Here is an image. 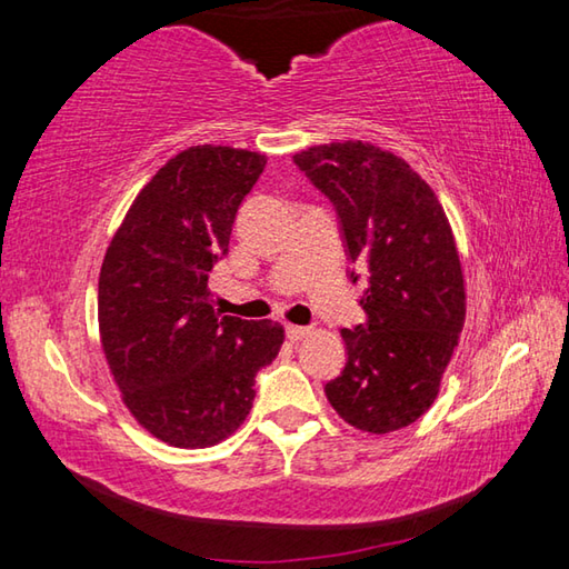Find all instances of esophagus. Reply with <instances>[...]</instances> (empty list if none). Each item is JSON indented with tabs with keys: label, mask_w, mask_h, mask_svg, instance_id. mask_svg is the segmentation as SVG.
<instances>
[{
	"label": "esophagus",
	"mask_w": 569,
	"mask_h": 569,
	"mask_svg": "<svg viewBox=\"0 0 569 569\" xmlns=\"http://www.w3.org/2000/svg\"><path fill=\"white\" fill-rule=\"evenodd\" d=\"M308 333H311V329H308V326H293V323L286 326V336L291 341H301V339H306Z\"/></svg>",
	"instance_id": "obj_1"
}]
</instances>
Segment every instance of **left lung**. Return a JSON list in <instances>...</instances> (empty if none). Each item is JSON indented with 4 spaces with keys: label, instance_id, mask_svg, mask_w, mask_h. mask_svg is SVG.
I'll return each mask as SVG.
<instances>
[{
    "label": "left lung",
    "instance_id": "8db88e82",
    "mask_svg": "<svg viewBox=\"0 0 569 569\" xmlns=\"http://www.w3.org/2000/svg\"><path fill=\"white\" fill-rule=\"evenodd\" d=\"M293 162L333 203L349 261L369 266L366 323L341 331L346 366L326 397L369 435L409 427L435 403L467 316L445 208L407 160L371 142L316 146Z\"/></svg>",
    "mask_w": 569,
    "mask_h": 569
}]
</instances>
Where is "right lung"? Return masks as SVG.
I'll list each match as a JSON object with an SVG mask.
<instances>
[{
	"mask_svg": "<svg viewBox=\"0 0 569 569\" xmlns=\"http://www.w3.org/2000/svg\"><path fill=\"white\" fill-rule=\"evenodd\" d=\"M263 168L261 152L226 146L178 152L138 192L104 253V359L124 407L170 447L233 435L253 407L256 373L281 351V323L220 316L208 288Z\"/></svg>",
	"mask_w": 569,
	"mask_h": 569,
	"instance_id": "right-lung-1",
	"label": "right lung"
}]
</instances>
